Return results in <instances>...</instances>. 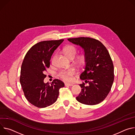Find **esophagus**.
<instances>
[{"instance_id": "34e87169", "label": "esophagus", "mask_w": 135, "mask_h": 135, "mask_svg": "<svg viewBox=\"0 0 135 135\" xmlns=\"http://www.w3.org/2000/svg\"><path fill=\"white\" fill-rule=\"evenodd\" d=\"M73 85L72 84H70V83H65V86H72Z\"/></svg>"}]
</instances>
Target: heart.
Here are the masks:
<instances>
[{
  "instance_id": "obj_1",
  "label": "heart",
  "mask_w": 135,
  "mask_h": 135,
  "mask_svg": "<svg viewBox=\"0 0 135 135\" xmlns=\"http://www.w3.org/2000/svg\"><path fill=\"white\" fill-rule=\"evenodd\" d=\"M64 53L69 58H74L77 54V49L73 46L69 45L64 48L63 50ZM85 57L84 56H81L78 60V62L83 63L85 62ZM74 74V70L73 69H69L64 70L59 73V76L63 79L66 81H71L72 79V76Z\"/></svg>"
}]
</instances>
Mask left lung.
Segmentation results:
<instances>
[{"label":"left lung","mask_w":135,"mask_h":135,"mask_svg":"<svg viewBox=\"0 0 135 135\" xmlns=\"http://www.w3.org/2000/svg\"><path fill=\"white\" fill-rule=\"evenodd\" d=\"M68 40L80 47L85 57V66L80 78L88 85L86 86L84 83L79 85L81 92L76 99L87 105L98 104L108 95L114 81V66L110 55L97 40L81 37Z\"/></svg>","instance_id":"1"}]
</instances>
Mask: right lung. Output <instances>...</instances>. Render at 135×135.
Returning <instances> with one entry per match:
<instances>
[{
  "label": "right lung",
  "mask_w": 135,
  "mask_h": 135,
  "mask_svg": "<svg viewBox=\"0 0 135 135\" xmlns=\"http://www.w3.org/2000/svg\"><path fill=\"white\" fill-rule=\"evenodd\" d=\"M64 40L40 42L30 49L22 62L20 81L27 100L33 105L44 108L55 103L59 89L64 86L60 80L55 79L50 84L45 83L44 72L50 66L54 51Z\"/></svg>",
  "instance_id": "right-lung-1"
}]
</instances>
